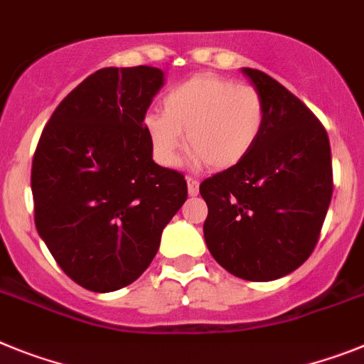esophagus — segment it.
<instances>
[{
	"mask_svg": "<svg viewBox=\"0 0 364 364\" xmlns=\"http://www.w3.org/2000/svg\"><path fill=\"white\" fill-rule=\"evenodd\" d=\"M186 186H188V194L198 196V192H200V181L198 179L186 178Z\"/></svg>",
	"mask_w": 364,
	"mask_h": 364,
	"instance_id": "34e87169",
	"label": "esophagus"
}]
</instances>
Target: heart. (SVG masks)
Instances as JSON below:
<instances>
[{"label":"heart","mask_w":364,"mask_h":364,"mask_svg":"<svg viewBox=\"0 0 364 364\" xmlns=\"http://www.w3.org/2000/svg\"><path fill=\"white\" fill-rule=\"evenodd\" d=\"M143 128L151 154L166 168L179 164L186 134L192 163L221 172L255 150L265 128V102L257 87L208 73L194 75L164 95L163 115H146Z\"/></svg>","instance_id":"heart-1"}]
</instances>
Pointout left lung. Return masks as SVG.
Wrapping results in <instances>:
<instances>
[{
	"label": "left lung",
	"instance_id": "left-lung-1",
	"mask_svg": "<svg viewBox=\"0 0 364 364\" xmlns=\"http://www.w3.org/2000/svg\"><path fill=\"white\" fill-rule=\"evenodd\" d=\"M265 102V128L235 168L200 185L203 235L214 260L251 282L277 280L314 252L333 192L326 129L304 104L258 69L242 68Z\"/></svg>",
	"mask_w": 364,
	"mask_h": 364
}]
</instances>
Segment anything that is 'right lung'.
Returning a JSON list of instances; mask_svg holds the SVG:
<instances>
[{
  "label": "right lung",
  "mask_w": 364,
  "mask_h": 364,
  "mask_svg": "<svg viewBox=\"0 0 364 364\" xmlns=\"http://www.w3.org/2000/svg\"><path fill=\"white\" fill-rule=\"evenodd\" d=\"M164 73L104 68L65 97L33 159L34 223L56 264L95 293L135 282L186 201L183 173L159 166L143 121Z\"/></svg>",
  "instance_id": "right-lung-1"
}]
</instances>
